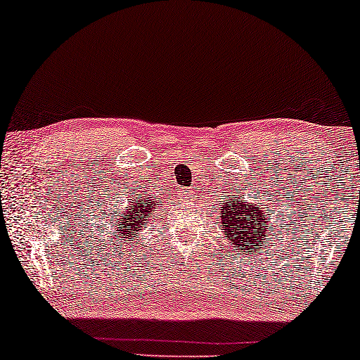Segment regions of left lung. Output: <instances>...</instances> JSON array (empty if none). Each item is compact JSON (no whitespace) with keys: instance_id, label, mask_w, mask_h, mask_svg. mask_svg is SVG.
<instances>
[{"instance_id":"8db88e82","label":"left lung","mask_w":360,"mask_h":360,"mask_svg":"<svg viewBox=\"0 0 360 360\" xmlns=\"http://www.w3.org/2000/svg\"><path fill=\"white\" fill-rule=\"evenodd\" d=\"M270 211V210H269ZM221 228L228 234L234 248L255 252V245L267 244V214L260 203L244 200V195H229V200L221 203Z\"/></svg>"}]
</instances>
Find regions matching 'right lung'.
Wrapping results in <instances>:
<instances>
[{"label":"right lung","instance_id":"add662e5","mask_svg":"<svg viewBox=\"0 0 360 360\" xmlns=\"http://www.w3.org/2000/svg\"><path fill=\"white\" fill-rule=\"evenodd\" d=\"M157 210V198L150 195H136L134 198H131V205L126 206V210H120L117 213H115V218L110 219L111 221V228L110 231V238L112 239V243L117 239V244H124L122 240L129 239L131 243L134 240L137 243L136 236L139 234V231L144 226L146 219L144 216L152 214ZM131 243H126L129 245Z\"/></svg>","mask_w":360,"mask_h":360}]
</instances>
